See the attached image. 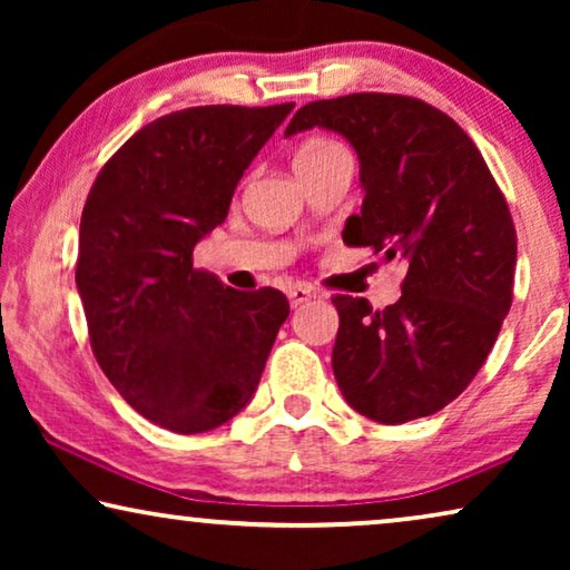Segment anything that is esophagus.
Here are the masks:
<instances>
[{
	"mask_svg": "<svg viewBox=\"0 0 570 570\" xmlns=\"http://www.w3.org/2000/svg\"><path fill=\"white\" fill-rule=\"evenodd\" d=\"M287 298H291L293 308H298L306 301L316 298V291H314V287H308V285H295V287H291V293H287Z\"/></svg>",
	"mask_w": 570,
	"mask_h": 570,
	"instance_id": "obj_1",
	"label": "esophagus"
}]
</instances>
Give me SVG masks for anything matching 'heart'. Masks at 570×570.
Returning <instances> with one entry per match:
<instances>
[{"mask_svg":"<svg viewBox=\"0 0 570 570\" xmlns=\"http://www.w3.org/2000/svg\"><path fill=\"white\" fill-rule=\"evenodd\" d=\"M345 155H347L345 147H342L340 142H334V139L311 137L298 147V153H295V168L318 166V163H326L332 158H345Z\"/></svg>","mask_w":570,"mask_h":570,"instance_id":"obj_1","label":"heart"}]
</instances>
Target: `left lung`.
Returning a JSON list of instances; mask_svg holds the SVG:
<instances>
[{
	"mask_svg": "<svg viewBox=\"0 0 570 570\" xmlns=\"http://www.w3.org/2000/svg\"><path fill=\"white\" fill-rule=\"evenodd\" d=\"M326 127L361 158V215L342 238L407 267L402 298L373 311L334 295L332 368L347 404L400 425L470 386L513 301L517 228L485 158L439 108L396 92H353L298 108L285 137Z\"/></svg>",
	"mask_w": 570,
	"mask_h": 570,
	"instance_id": "left-lung-1",
	"label": "left lung"
}]
</instances>
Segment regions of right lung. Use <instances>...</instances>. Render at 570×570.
I'll list each match as a JSON object with an SVG mask.
<instances>
[{
    "label": "right lung",
    "instance_id": "obj_1",
    "mask_svg": "<svg viewBox=\"0 0 570 570\" xmlns=\"http://www.w3.org/2000/svg\"><path fill=\"white\" fill-rule=\"evenodd\" d=\"M293 106L160 116L85 199L75 279L92 355L139 415L174 433L213 431L246 407L291 314L275 287L233 291L191 254Z\"/></svg>",
    "mask_w": 570,
    "mask_h": 570
}]
</instances>
